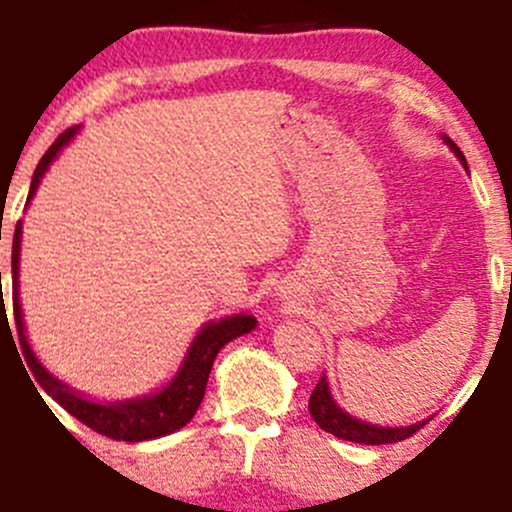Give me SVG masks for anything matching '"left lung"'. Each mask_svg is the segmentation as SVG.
Instances as JSON below:
<instances>
[{
	"instance_id": "8db88e82",
	"label": "left lung",
	"mask_w": 512,
	"mask_h": 512,
	"mask_svg": "<svg viewBox=\"0 0 512 512\" xmlns=\"http://www.w3.org/2000/svg\"><path fill=\"white\" fill-rule=\"evenodd\" d=\"M446 143L453 148V153L461 158V163L466 165V158H463L461 148H458L451 138H446ZM309 414H312V418L317 421L319 428H324V431L332 433V436L342 438V441L366 443V446H381V443L404 441V438L414 436L418 428H423L428 423V421H421V423H414V426H406V428H381V426H371V423L359 421V418L347 416L332 401L329 384L324 376L319 379V384L314 386L312 396H309Z\"/></svg>"
}]
</instances>
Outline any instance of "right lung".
Here are the masks:
<instances>
[{
  "label": "right lung",
  "mask_w": 512,
  "mask_h": 512,
  "mask_svg": "<svg viewBox=\"0 0 512 512\" xmlns=\"http://www.w3.org/2000/svg\"><path fill=\"white\" fill-rule=\"evenodd\" d=\"M74 133L76 128H66V131L51 143L49 151L44 153V158L39 160V165H36L34 170L32 188H29V200H32L34 190L39 188V180L41 175H44V170L49 168V163L56 158V153H59L61 148L74 138ZM19 240H22V220L17 223L14 242H12V307H14V322H17L19 344H22V354L24 359H27L29 371L34 374L36 384H39L41 389L56 401V404L64 406L71 416H76L81 423L94 428V431L101 433V436L113 438V441H131V443L151 441V438L168 436V433L183 428L185 423L195 416L200 401H203L205 386H208V376H210V369H213L215 356H218V352L227 342L252 332L257 324L255 317H247V314H237V317L210 322L208 327L200 329V334L195 337L193 347H190L188 356H185L178 376H175V379L170 381L160 394L143 396V399H136V401H118V404H98V401L86 399V396L76 394L74 389L61 384L59 379H54V376L39 364V359L34 356L32 347H29L27 337H24L22 307H19V297H17ZM4 317H7V309L2 307V319ZM9 334H12V329H9Z\"/></svg>",
  "instance_id": "1"
}]
</instances>
